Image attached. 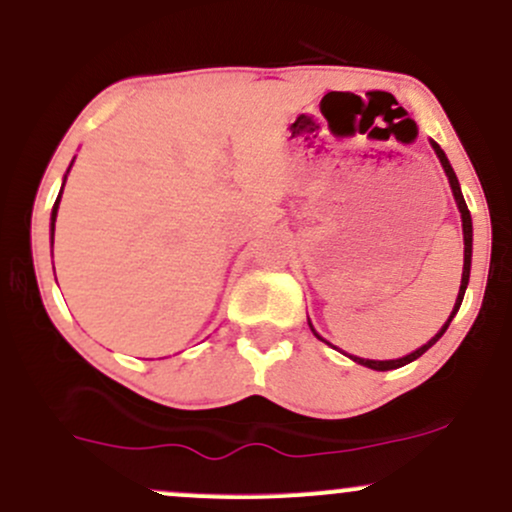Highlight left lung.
<instances>
[{
    "label": "left lung",
    "mask_w": 512,
    "mask_h": 512,
    "mask_svg": "<svg viewBox=\"0 0 512 512\" xmlns=\"http://www.w3.org/2000/svg\"><path fill=\"white\" fill-rule=\"evenodd\" d=\"M431 146H433V151H436V156L440 158V166H443L445 175H448L450 190H452V195H455L457 209H460V214H462V233H464V267H462V284H460V293H457L455 308H452V313H450V317H448V322H445V325L440 327V332L436 334V337H433L431 342H426L424 346H421V349L411 351L409 356H404V358H395V361H370V358H358V356H351V358H354L356 363H361V366L373 368V370H395V368H402V366H407V363L416 361V358H419L421 354H426V351L431 349V346L436 344L440 337H443L445 330H448V325L452 322V317H455V315H457V310H460L462 298H464V289H467V284H469V269H472V216H469L467 204H464V197H462V190H460V182H457V175H455V170H452V166H450L448 156H445V151L440 149V146H438L436 142H431ZM310 330H313V325H310ZM313 332H315V330H313ZM317 337H320V334H317ZM320 339H322V337H320Z\"/></svg>",
    "instance_id": "obj_1"
}]
</instances>
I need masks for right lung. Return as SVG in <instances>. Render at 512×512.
<instances>
[{
  "label": "right lung",
  "mask_w": 512,
  "mask_h": 512,
  "mask_svg": "<svg viewBox=\"0 0 512 512\" xmlns=\"http://www.w3.org/2000/svg\"><path fill=\"white\" fill-rule=\"evenodd\" d=\"M62 190H64V185H62ZM62 190H60V197H62ZM60 197H57V202H55V207H52V223H50V228H52V238H55V219H57V207H60Z\"/></svg>",
  "instance_id": "add662e5"
}]
</instances>
